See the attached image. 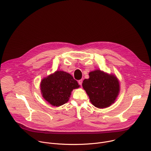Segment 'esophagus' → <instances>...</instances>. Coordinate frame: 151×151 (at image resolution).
Masks as SVG:
<instances>
[{"label": "esophagus", "instance_id": "1", "mask_svg": "<svg viewBox=\"0 0 151 151\" xmlns=\"http://www.w3.org/2000/svg\"><path fill=\"white\" fill-rule=\"evenodd\" d=\"M82 82H83V81H82V79H80V80H79V81H78V83H79V84L80 85H82Z\"/></svg>", "mask_w": 151, "mask_h": 151}]
</instances>
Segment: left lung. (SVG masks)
<instances>
[{
  "label": "left lung",
  "mask_w": 151,
  "mask_h": 151,
  "mask_svg": "<svg viewBox=\"0 0 151 151\" xmlns=\"http://www.w3.org/2000/svg\"><path fill=\"white\" fill-rule=\"evenodd\" d=\"M89 76V79L83 80L82 87L92 104L100 109L110 106L115 101L119 91V83L116 76L100 70L90 72Z\"/></svg>",
  "instance_id": "8db88e82"
}]
</instances>
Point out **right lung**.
<instances>
[{
  "label": "right lung",
  "mask_w": 151,
  "mask_h": 151,
  "mask_svg": "<svg viewBox=\"0 0 151 151\" xmlns=\"http://www.w3.org/2000/svg\"><path fill=\"white\" fill-rule=\"evenodd\" d=\"M79 87L73 76L63 71H57L43 79L40 83L42 96L54 106H60L68 101L71 92Z\"/></svg>",
  "instance_id": "right-lung-1"
}]
</instances>
